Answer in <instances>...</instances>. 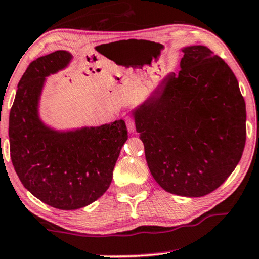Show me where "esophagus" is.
<instances>
[{
  "instance_id": "1",
  "label": "esophagus",
  "mask_w": 259,
  "mask_h": 259,
  "mask_svg": "<svg viewBox=\"0 0 259 259\" xmlns=\"http://www.w3.org/2000/svg\"><path fill=\"white\" fill-rule=\"evenodd\" d=\"M125 122H126L127 130H129L130 133H134V132H135V120H134L133 116H126Z\"/></svg>"
}]
</instances>
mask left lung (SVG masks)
Wrapping results in <instances>:
<instances>
[{
    "mask_svg": "<svg viewBox=\"0 0 259 259\" xmlns=\"http://www.w3.org/2000/svg\"><path fill=\"white\" fill-rule=\"evenodd\" d=\"M178 75L163 80L135 114L146 160L171 194L201 197L237 167L246 142V106L228 64L210 49H183Z\"/></svg>",
    "mask_w": 259,
    "mask_h": 259,
    "instance_id": "left-lung-1",
    "label": "left lung"
}]
</instances>
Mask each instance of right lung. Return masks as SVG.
I'll list each match as a JSON object with an SVG mask.
<instances>
[{
	"instance_id": "1",
	"label": "right lung",
	"mask_w": 259,
	"mask_h": 259,
	"mask_svg": "<svg viewBox=\"0 0 259 259\" xmlns=\"http://www.w3.org/2000/svg\"><path fill=\"white\" fill-rule=\"evenodd\" d=\"M71 60L58 50L31 62L18 84L9 113L11 159L22 185L41 202L62 210L86 207L105 194L127 140L123 119L69 133L49 129L38 118L45 77Z\"/></svg>"
}]
</instances>
